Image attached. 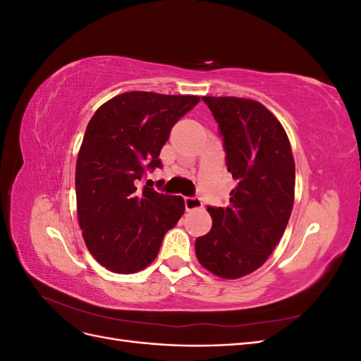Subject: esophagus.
I'll return each instance as SVG.
<instances>
[{"mask_svg":"<svg viewBox=\"0 0 361 361\" xmlns=\"http://www.w3.org/2000/svg\"><path fill=\"white\" fill-rule=\"evenodd\" d=\"M183 202H185V209H187V211L200 209V207L203 206V202H202L199 195H191V197H185Z\"/></svg>","mask_w":361,"mask_h":361,"instance_id":"esophagus-1","label":"esophagus"}]
</instances>
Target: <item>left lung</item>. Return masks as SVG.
I'll use <instances>...</instances> for the list:
<instances>
[{"label": "left lung", "instance_id": "left-lung-1", "mask_svg": "<svg viewBox=\"0 0 361 361\" xmlns=\"http://www.w3.org/2000/svg\"><path fill=\"white\" fill-rule=\"evenodd\" d=\"M202 99L218 123L236 187L227 207L207 206L212 228L195 239V256L212 274L233 280L264 265L285 233L293 206L295 162L285 129L260 102Z\"/></svg>", "mask_w": 361, "mask_h": 361}]
</instances>
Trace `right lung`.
Here are the masks:
<instances>
[{
  "label": "right lung",
  "mask_w": 361,
  "mask_h": 361,
  "mask_svg": "<svg viewBox=\"0 0 361 361\" xmlns=\"http://www.w3.org/2000/svg\"><path fill=\"white\" fill-rule=\"evenodd\" d=\"M199 96L128 92L97 108L76 159L78 221L87 248L105 268L133 274L155 260L164 235L185 212L180 195L138 187L162 169L170 130Z\"/></svg>",
  "instance_id": "add662e5"
}]
</instances>
